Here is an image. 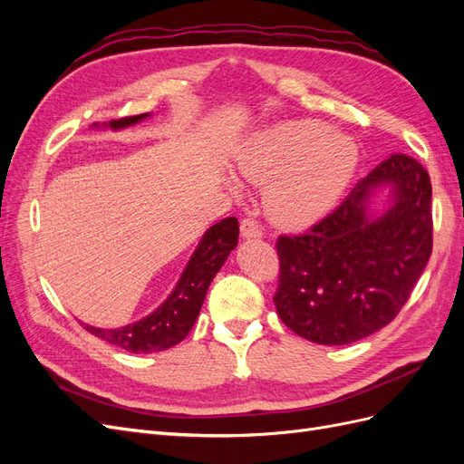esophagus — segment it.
Masks as SVG:
<instances>
[{"mask_svg":"<svg viewBox=\"0 0 464 464\" xmlns=\"http://www.w3.org/2000/svg\"><path fill=\"white\" fill-rule=\"evenodd\" d=\"M240 230H242V236L246 237V240H249V237H261L263 236L261 224L256 218H249V217L242 220Z\"/></svg>","mask_w":464,"mask_h":464,"instance_id":"obj_1","label":"esophagus"}]
</instances>
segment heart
Here are the masks:
<instances>
[{
  "label": "heart",
  "mask_w": 464,
  "mask_h": 464,
  "mask_svg": "<svg viewBox=\"0 0 464 464\" xmlns=\"http://www.w3.org/2000/svg\"><path fill=\"white\" fill-rule=\"evenodd\" d=\"M358 164L356 145L327 123L300 120L261 131L237 157L240 172L266 187L269 215L283 227H310L325 217Z\"/></svg>",
  "instance_id": "1"
}]
</instances>
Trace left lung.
I'll use <instances>...</instances> for the list:
<instances>
[{
	"instance_id": "1",
	"label": "left lung",
	"mask_w": 464,
	"mask_h": 464,
	"mask_svg": "<svg viewBox=\"0 0 464 464\" xmlns=\"http://www.w3.org/2000/svg\"><path fill=\"white\" fill-rule=\"evenodd\" d=\"M392 188V205L370 218L375 188ZM431 181L426 168L395 152L333 213L298 236H278L276 314L317 344H350L397 317L431 256Z\"/></svg>"
}]
</instances>
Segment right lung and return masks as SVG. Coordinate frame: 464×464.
I'll return each instance as SVG.
<instances>
[{
	"mask_svg": "<svg viewBox=\"0 0 464 464\" xmlns=\"http://www.w3.org/2000/svg\"><path fill=\"white\" fill-rule=\"evenodd\" d=\"M145 118H149V114L111 120L108 125L111 130H121ZM237 236H240V227L234 217L213 224L205 232L198 249L193 251L174 292L160 307L141 321L120 329H98L91 325H85V329L98 339L135 354L160 353V350L176 346L191 331L201 312L210 280L215 278L230 251L237 246Z\"/></svg>",
	"mask_w": 464,
	"mask_h": 464,
	"instance_id": "right-lung-1",
	"label": "right lung"
}]
</instances>
